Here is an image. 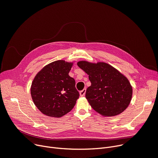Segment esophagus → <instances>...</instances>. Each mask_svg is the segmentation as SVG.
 <instances>
[{"mask_svg":"<svg viewBox=\"0 0 158 158\" xmlns=\"http://www.w3.org/2000/svg\"><path fill=\"white\" fill-rule=\"evenodd\" d=\"M85 92H86V89H84L83 90H81V91L80 92V95L81 96H84L85 94Z\"/></svg>","mask_w":158,"mask_h":158,"instance_id":"esophagus-1","label":"esophagus"}]
</instances>
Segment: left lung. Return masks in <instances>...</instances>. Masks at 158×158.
Returning a JSON list of instances; mask_svg holds the SVG:
<instances>
[{
    "instance_id": "obj_1",
    "label": "left lung",
    "mask_w": 158,
    "mask_h": 158,
    "mask_svg": "<svg viewBox=\"0 0 158 158\" xmlns=\"http://www.w3.org/2000/svg\"><path fill=\"white\" fill-rule=\"evenodd\" d=\"M78 66L91 82L85 98L92 108L103 116H113L123 112L131 102L132 88L124 75L105 62L80 61Z\"/></svg>"
}]
</instances>
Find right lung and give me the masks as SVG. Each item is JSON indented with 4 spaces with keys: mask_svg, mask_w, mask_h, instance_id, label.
<instances>
[{
    "mask_svg": "<svg viewBox=\"0 0 158 158\" xmlns=\"http://www.w3.org/2000/svg\"><path fill=\"white\" fill-rule=\"evenodd\" d=\"M73 63L51 62L35 76L31 87L33 101L44 114L60 118L70 112L79 98L75 80L69 75Z\"/></svg>",
    "mask_w": 158,
    "mask_h": 158,
    "instance_id": "add662e5",
    "label": "right lung"
}]
</instances>
